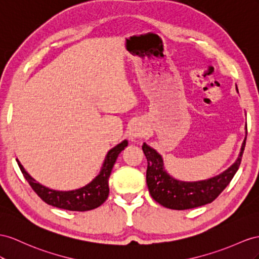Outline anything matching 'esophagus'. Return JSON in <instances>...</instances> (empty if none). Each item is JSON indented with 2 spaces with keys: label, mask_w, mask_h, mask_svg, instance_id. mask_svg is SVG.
<instances>
[{
  "label": "esophagus",
  "mask_w": 259,
  "mask_h": 259,
  "mask_svg": "<svg viewBox=\"0 0 259 259\" xmlns=\"http://www.w3.org/2000/svg\"><path fill=\"white\" fill-rule=\"evenodd\" d=\"M144 136V129L142 125L139 123V122H136L131 125L130 128V131H129V137L130 139H137V138H141Z\"/></svg>",
  "instance_id": "1"
}]
</instances>
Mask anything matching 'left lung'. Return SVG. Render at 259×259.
I'll use <instances>...</instances> for the list:
<instances>
[{
  "label": "left lung",
  "instance_id": "1",
  "mask_svg": "<svg viewBox=\"0 0 259 259\" xmlns=\"http://www.w3.org/2000/svg\"><path fill=\"white\" fill-rule=\"evenodd\" d=\"M236 91L238 92L237 86ZM245 143L246 137L237 160L228 169L209 180L198 182H183L170 176L164 167L162 155L147 143H143L142 150L148 160L147 185L150 195L163 207L174 210L193 209L212 202L230 184L240 167Z\"/></svg>",
  "mask_w": 259,
  "mask_h": 259
}]
</instances>
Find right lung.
Returning <instances> with one entry per match:
<instances>
[{
  "label": "right lung",
  "instance_id": "obj_1",
  "mask_svg": "<svg viewBox=\"0 0 259 259\" xmlns=\"http://www.w3.org/2000/svg\"><path fill=\"white\" fill-rule=\"evenodd\" d=\"M127 145L128 141L123 140L117 144L116 147L110 149L105 157L101 171L94 180L88 185H85L84 187L68 191L55 190L39 184L25 170L23 165L17 158L16 161L26 181L28 182L30 187L46 203L52 205V207L69 211H89L99 207L107 199L109 195L108 180L111 169L114 167L119 153L124 150Z\"/></svg>",
  "mask_w": 259,
  "mask_h": 259
}]
</instances>
